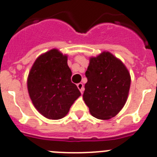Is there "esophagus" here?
I'll return each mask as SVG.
<instances>
[{
	"instance_id": "1",
	"label": "esophagus",
	"mask_w": 157,
	"mask_h": 157,
	"mask_svg": "<svg viewBox=\"0 0 157 157\" xmlns=\"http://www.w3.org/2000/svg\"><path fill=\"white\" fill-rule=\"evenodd\" d=\"M77 88L79 89V90L81 91V93H83L85 89H84V85H83L82 83H79V84H77Z\"/></svg>"
}]
</instances>
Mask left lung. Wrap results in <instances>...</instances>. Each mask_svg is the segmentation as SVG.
<instances>
[{"label": "left lung", "instance_id": "1", "mask_svg": "<svg viewBox=\"0 0 157 157\" xmlns=\"http://www.w3.org/2000/svg\"><path fill=\"white\" fill-rule=\"evenodd\" d=\"M85 76L83 99L92 116L100 120L115 117L129 92L131 77L125 65L109 52H103L91 57Z\"/></svg>", "mask_w": 157, "mask_h": 157}]
</instances>
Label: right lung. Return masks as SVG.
I'll return each instance as SVG.
<instances>
[{"label":"right lung","mask_w":157,"mask_h":157,"mask_svg":"<svg viewBox=\"0 0 157 157\" xmlns=\"http://www.w3.org/2000/svg\"><path fill=\"white\" fill-rule=\"evenodd\" d=\"M68 56L56 48L38 56L27 81L30 99L41 115L48 119H61L67 115L81 92L71 81L72 71Z\"/></svg>","instance_id":"add662e5"}]
</instances>
